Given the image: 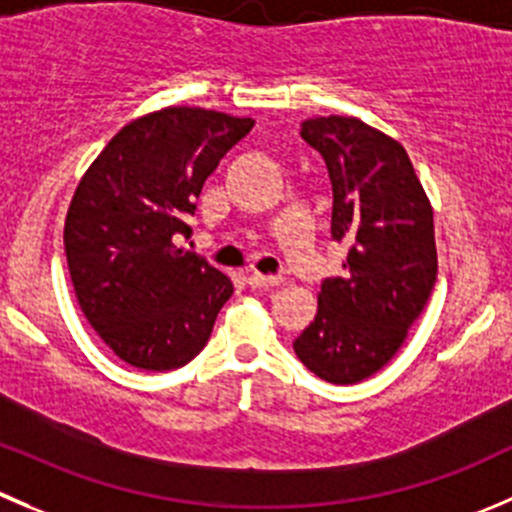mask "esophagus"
Here are the masks:
<instances>
[{
    "instance_id": "1",
    "label": "esophagus",
    "mask_w": 512,
    "mask_h": 512,
    "mask_svg": "<svg viewBox=\"0 0 512 512\" xmlns=\"http://www.w3.org/2000/svg\"><path fill=\"white\" fill-rule=\"evenodd\" d=\"M247 280H250L252 287H277V285H282V275H260V272H252Z\"/></svg>"
}]
</instances>
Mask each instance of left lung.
Returning <instances> with one entry per match:
<instances>
[{
    "mask_svg": "<svg viewBox=\"0 0 512 512\" xmlns=\"http://www.w3.org/2000/svg\"><path fill=\"white\" fill-rule=\"evenodd\" d=\"M300 135L330 172V230L347 257L340 277L322 280L315 320L292 347L317 377L355 385L393 360L428 305L433 207L405 147L362 119H307Z\"/></svg>",
    "mask_w": 512,
    "mask_h": 512,
    "instance_id": "left-lung-1",
    "label": "left lung"
}]
</instances>
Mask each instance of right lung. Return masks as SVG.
<instances>
[{"label": "right lung", "mask_w": 512, "mask_h": 512, "mask_svg": "<svg viewBox=\"0 0 512 512\" xmlns=\"http://www.w3.org/2000/svg\"><path fill=\"white\" fill-rule=\"evenodd\" d=\"M250 117L167 107L117 132L79 182L64 222L74 295L104 345L140 370L187 365L232 295L230 277L175 245L197 197Z\"/></svg>", "instance_id": "add662e5"}]
</instances>
